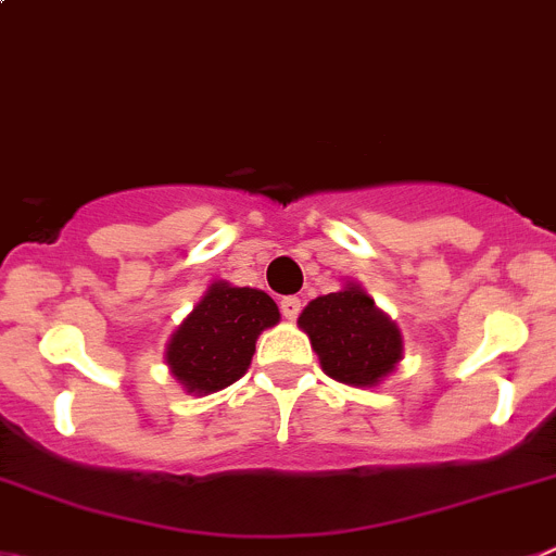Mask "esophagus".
<instances>
[{
  "label": "esophagus",
  "instance_id": "esophagus-1",
  "mask_svg": "<svg viewBox=\"0 0 556 556\" xmlns=\"http://www.w3.org/2000/svg\"><path fill=\"white\" fill-rule=\"evenodd\" d=\"M281 314L287 319H298L300 314V300L298 298H281Z\"/></svg>",
  "mask_w": 556,
  "mask_h": 556
}]
</instances>
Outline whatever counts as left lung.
<instances>
[{
  "mask_svg": "<svg viewBox=\"0 0 556 556\" xmlns=\"http://www.w3.org/2000/svg\"><path fill=\"white\" fill-rule=\"evenodd\" d=\"M298 325L312 339L323 369L341 383L375 386L402 358L396 325L358 287L312 300Z\"/></svg>",
  "mask_w": 556,
  "mask_h": 556,
  "instance_id": "obj_1",
  "label": "left lung"
}]
</instances>
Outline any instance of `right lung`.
Here are the masks:
<instances>
[{
    "instance_id": "add662e5",
    "label": "right lung",
    "mask_w": 556,
    "mask_h": 556,
    "mask_svg": "<svg viewBox=\"0 0 556 556\" xmlns=\"http://www.w3.org/2000/svg\"><path fill=\"white\" fill-rule=\"evenodd\" d=\"M281 319L273 298L251 287L212 283L173 333L167 366L187 391L212 394L237 383L251 366L256 339Z\"/></svg>"
}]
</instances>
